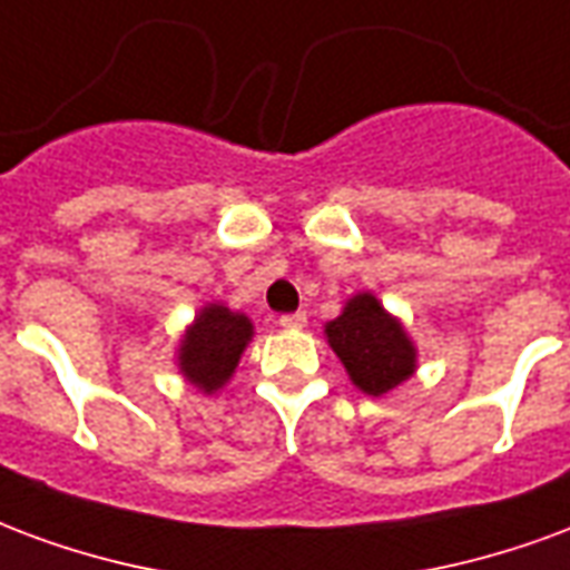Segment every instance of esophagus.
<instances>
[{
	"label": "esophagus",
	"instance_id": "1",
	"mask_svg": "<svg viewBox=\"0 0 570 570\" xmlns=\"http://www.w3.org/2000/svg\"><path fill=\"white\" fill-rule=\"evenodd\" d=\"M282 327H288V331H297V327L306 325V315L303 313H291V315H282L279 318Z\"/></svg>",
	"mask_w": 570,
	"mask_h": 570
}]
</instances>
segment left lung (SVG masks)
Listing matches in <instances>:
<instances>
[{"instance_id": "obj_1", "label": "left lung", "mask_w": 570, "mask_h": 570, "mask_svg": "<svg viewBox=\"0 0 570 570\" xmlns=\"http://www.w3.org/2000/svg\"><path fill=\"white\" fill-rule=\"evenodd\" d=\"M325 340L343 361L352 385L373 397L394 392L419 367V348L404 322L371 291L348 297L343 313L325 325Z\"/></svg>"}]
</instances>
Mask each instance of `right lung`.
Masks as SVG:
<instances>
[{
  "instance_id": "obj_1",
  "label": "right lung",
  "mask_w": 570,
  "mask_h": 570,
  "mask_svg": "<svg viewBox=\"0 0 570 570\" xmlns=\"http://www.w3.org/2000/svg\"><path fill=\"white\" fill-rule=\"evenodd\" d=\"M252 336L255 325L248 315L224 303H206L178 340V373L197 392L215 394L230 382Z\"/></svg>"
}]
</instances>
